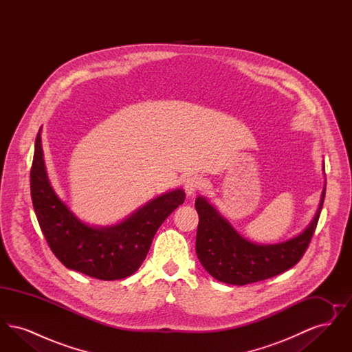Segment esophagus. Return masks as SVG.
Wrapping results in <instances>:
<instances>
[{
    "instance_id": "esophagus-1",
    "label": "esophagus",
    "mask_w": 352,
    "mask_h": 352,
    "mask_svg": "<svg viewBox=\"0 0 352 352\" xmlns=\"http://www.w3.org/2000/svg\"><path fill=\"white\" fill-rule=\"evenodd\" d=\"M203 187V179L198 175H192L184 181V191L187 195H194Z\"/></svg>"
}]
</instances>
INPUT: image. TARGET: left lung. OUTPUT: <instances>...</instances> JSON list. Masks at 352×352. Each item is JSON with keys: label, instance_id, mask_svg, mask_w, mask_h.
I'll return each mask as SVG.
<instances>
[{"label": "left lung", "instance_id": "1", "mask_svg": "<svg viewBox=\"0 0 352 352\" xmlns=\"http://www.w3.org/2000/svg\"><path fill=\"white\" fill-rule=\"evenodd\" d=\"M324 173V162L322 165ZM326 184L323 187L318 210L310 224L301 234L276 244H258L239 234L214 204L199 195L195 208L199 215L195 251L203 268L220 283L247 285L274 277L294 267L314 234Z\"/></svg>", "mask_w": 352, "mask_h": 352}]
</instances>
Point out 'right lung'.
<instances>
[{
	"label": "right lung",
	"instance_id": "add662e5",
	"mask_svg": "<svg viewBox=\"0 0 352 352\" xmlns=\"http://www.w3.org/2000/svg\"><path fill=\"white\" fill-rule=\"evenodd\" d=\"M41 133L42 128L35 138L30 190L35 215L51 251L66 268L98 280L132 276L144 263L157 230L184 203V190L158 195L116 224L91 226L78 218L52 188Z\"/></svg>",
	"mask_w": 352,
	"mask_h": 352
}]
</instances>
